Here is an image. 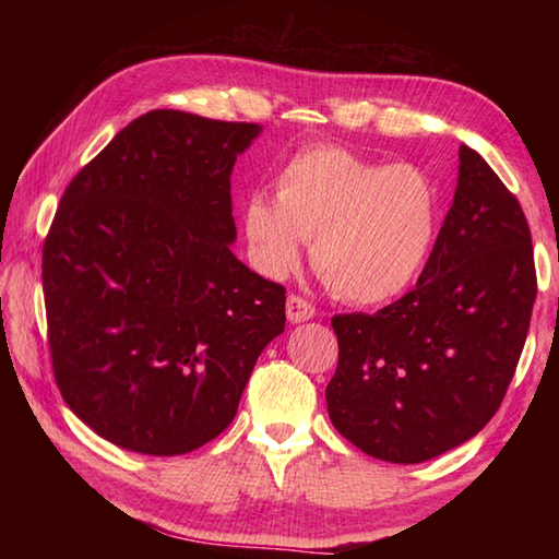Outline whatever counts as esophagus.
Returning <instances> with one entry per match:
<instances>
[{
	"instance_id": "1",
	"label": "esophagus",
	"mask_w": 559,
	"mask_h": 559,
	"mask_svg": "<svg viewBox=\"0 0 559 559\" xmlns=\"http://www.w3.org/2000/svg\"><path fill=\"white\" fill-rule=\"evenodd\" d=\"M286 316H288L290 323H306V320L316 316V306L302 296L290 293L288 300H286Z\"/></svg>"
}]
</instances>
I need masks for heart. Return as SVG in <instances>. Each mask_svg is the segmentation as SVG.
Wrapping results in <instances>:
<instances>
[{"mask_svg":"<svg viewBox=\"0 0 559 559\" xmlns=\"http://www.w3.org/2000/svg\"><path fill=\"white\" fill-rule=\"evenodd\" d=\"M439 214V189L421 167L316 145L281 167L276 200L263 192L246 200L243 234L266 276L296 269L302 241H313L310 261L325 288L355 306H377L421 276Z\"/></svg>","mask_w":559,"mask_h":559,"instance_id":"1","label":"heart"}]
</instances>
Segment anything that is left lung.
I'll return each mask as SVG.
<instances>
[{
    "mask_svg": "<svg viewBox=\"0 0 559 559\" xmlns=\"http://www.w3.org/2000/svg\"><path fill=\"white\" fill-rule=\"evenodd\" d=\"M416 286L374 316H333L328 414L359 451L421 463L486 427L523 353L537 293L533 239L515 194L476 150Z\"/></svg>",
    "mask_w": 559,
    "mask_h": 559,
    "instance_id": "left-lung-1",
    "label": "left lung"
}]
</instances>
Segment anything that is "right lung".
I'll return each mask as SVG.
<instances>
[{
    "mask_svg": "<svg viewBox=\"0 0 559 559\" xmlns=\"http://www.w3.org/2000/svg\"><path fill=\"white\" fill-rule=\"evenodd\" d=\"M259 132L150 110L61 197L41 253L53 377L120 449L177 456L219 437L286 328V288L229 249V177Z\"/></svg>",
    "mask_w": 559,
    "mask_h": 559,
    "instance_id": "right-lung-1",
    "label": "right lung"
}]
</instances>
